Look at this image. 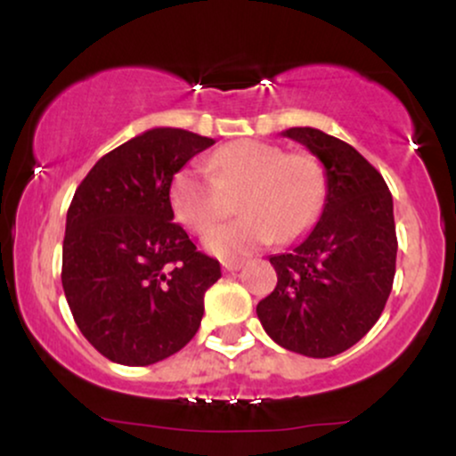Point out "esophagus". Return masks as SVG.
Instances as JSON below:
<instances>
[{"label":"esophagus","instance_id":"obj_1","mask_svg":"<svg viewBox=\"0 0 456 456\" xmlns=\"http://www.w3.org/2000/svg\"><path fill=\"white\" fill-rule=\"evenodd\" d=\"M244 265V261H240V259H227V261H223V268L227 270V272H238L240 268H242Z\"/></svg>","mask_w":456,"mask_h":456}]
</instances>
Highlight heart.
<instances>
[{
    "label": "heart",
    "mask_w": 456,
    "mask_h": 456,
    "mask_svg": "<svg viewBox=\"0 0 456 456\" xmlns=\"http://www.w3.org/2000/svg\"><path fill=\"white\" fill-rule=\"evenodd\" d=\"M208 169L184 167L174 175L169 201L175 218L192 233H206L227 212L220 192L238 191L235 221L206 235L203 244L218 257L246 255L279 240L291 242L311 227L323 206L326 184L315 159L285 154L265 141L242 139L214 151Z\"/></svg>",
    "instance_id": "obj_1"
}]
</instances>
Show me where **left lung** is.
Wrapping results in <instances>:
<instances>
[{
    "instance_id": "1",
    "label": "left lung",
    "mask_w": 456,
    "mask_h": 456,
    "mask_svg": "<svg viewBox=\"0 0 456 456\" xmlns=\"http://www.w3.org/2000/svg\"><path fill=\"white\" fill-rule=\"evenodd\" d=\"M317 156L326 199L315 227L274 255V291L257 305L268 337L289 352L330 358L375 326L392 291L396 229L384 177L345 141L317 128L282 130Z\"/></svg>"
}]
</instances>
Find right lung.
I'll list each match as a JSON object with an SVG mask.
<instances>
[{"instance_id":"1","label":"right lung","mask_w":456,"mask_h":456,"mask_svg":"<svg viewBox=\"0 0 456 456\" xmlns=\"http://www.w3.org/2000/svg\"><path fill=\"white\" fill-rule=\"evenodd\" d=\"M214 139L151 128L104 154L66 216L61 285L78 330L104 358L148 366L197 334L221 264L174 223L171 180Z\"/></svg>"}]
</instances>
